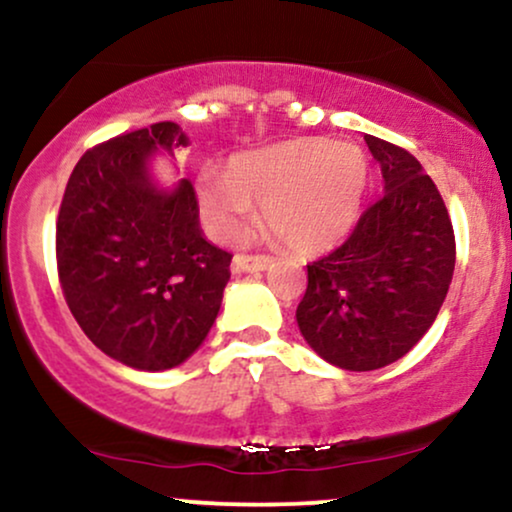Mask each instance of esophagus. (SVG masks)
Returning <instances> with one entry per match:
<instances>
[{
	"label": "esophagus",
	"mask_w": 512,
	"mask_h": 512,
	"mask_svg": "<svg viewBox=\"0 0 512 512\" xmlns=\"http://www.w3.org/2000/svg\"><path fill=\"white\" fill-rule=\"evenodd\" d=\"M267 255H236L233 257V269L236 272H262V269L269 267Z\"/></svg>",
	"instance_id": "obj_1"
}]
</instances>
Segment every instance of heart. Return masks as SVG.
Instances as JSON below:
<instances>
[{
	"instance_id": "obj_1",
	"label": "heart",
	"mask_w": 512,
	"mask_h": 512,
	"mask_svg": "<svg viewBox=\"0 0 512 512\" xmlns=\"http://www.w3.org/2000/svg\"><path fill=\"white\" fill-rule=\"evenodd\" d=\"M366 161L354 144L296 139L236 156L226 178L202 175L199 207L219 238H238L252 214L298 252L332 248L354 226Z\"/></svg>"
}]
</instances>
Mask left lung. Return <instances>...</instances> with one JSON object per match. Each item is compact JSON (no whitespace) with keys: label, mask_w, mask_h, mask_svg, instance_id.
Segmentation results:
<instances>
[{"label":"left lung","mask_w":512,"mask_h":512,"mask_svg":"<svg viewBox=\"0 0 512 512\" xmlns=\"http://www.w3.org/2000/svg\"><path fill=\"white\" fill-rule=\"evenodd\" d=\"M385 195L363 209L349 238L308 264L301 334L332 366L375 370L428 332L448 296L455 231L436 182L402 146L366 134Z\"/></svg>","instance_id":"left-lung-1"}]
</instances>
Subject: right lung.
Masks as SVG:
<instances>
[{"label":"right lung","mask_w":512,"mask_h":512,"mask_svg":"<svg viewBox=\"0 0 512 512\" xmlns=\"http://www.w3.org/2000/svg\"><path fill=\"white\" fill-rule=\"evenodd\" d=\"M175 122L134 129L79 158L60 214L55 255L74 320L103 354L166 370L195 354L219 315L231 252L199 228L195 187L151 185L146 158L185 149Z\"/></svg>","instance_id":"add662e5"}]
</instances>
